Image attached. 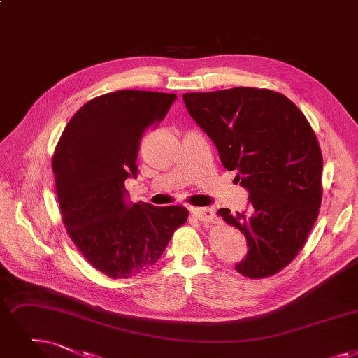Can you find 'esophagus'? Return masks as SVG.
<instances>
[{"label": "esophagus", "instance_id": "34e87169", "mask_svg": "<svg viewBox=\"0 0 358 358\" xmlns=\"http://www.w3.org/2000/svg\"><path fill=\"white\" fill-rule=\"evenodd\" d=\"M192 215L200 222H206V224L215 222V220H216L215 212L209 208H194V209H192Z\"/></svg>", "mask_w": 358, "mask_h": 358}]
</instances>
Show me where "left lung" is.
Segmentation results:
<instances>
[{
  "instance_id": "8db88e82",
  "label": "left lung",
  "mask_w": 358,
  "mask_h": 358,
  "mask_svg": "<svg viewBox=\"0 0 358 358\" xmlns=\"http://www.w3.org/2000/svg\"><path fill=\"white\" fill-rule=\"evenodd\" d=\"M185 108L215 143L222 165L248 192L245 212L217 215L244 234L243 276L268 278L303 248L322 203L323 159L304 114L282 93L232 87L184 93Z\"/></svg>"
}]
</instances>
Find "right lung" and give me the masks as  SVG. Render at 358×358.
Instances as JSON below:
<instances>
[{
    "instance_id": "1",
    "label": "right lung",
    "mask_w": 358,
    "mask_h": 358,
    "mask_svg": "<svg viewBox=\"0 0 358 358\" xmlns=\"http://www.w3.org/2000/svg\"><path fill=\"white\" fill-rule=\"evenodd\" d=\"M176 98L149 90L105 93L73 115L57 143L52 173L61 217L86 260L113 279L152 268L187 221L182 206L127 203L124 185L137 176L143 133L165 118Z\"/></svg>"
}]
</instances>
